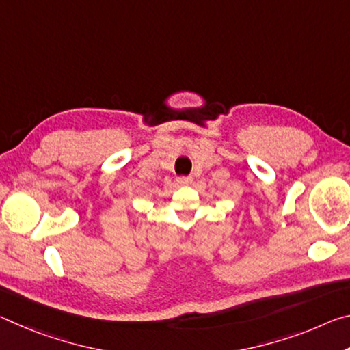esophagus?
Listing matches in <instances>:
<instances>
[{"mask_svg": "<svg viewBox=\"0 0 350 350\" xmlns=\"http://www.w3.org/2000/svg\"><path fill=\"white\" fill-rule=\"evenodd\" d=\"M193 182V177L191 176H182V177H177V183L179 185H189V183Z\"/></svg>", "mask_w": 350, "mask_h": 350, "instance_id": "obj_1", "label": "esophagus"}]
</instances>
